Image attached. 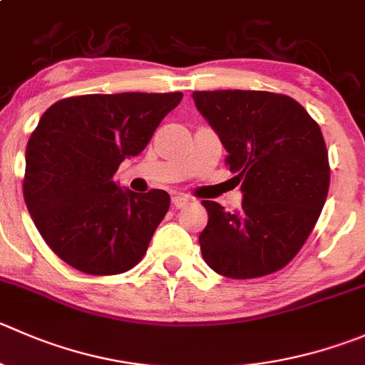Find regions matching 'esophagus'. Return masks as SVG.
I'll use <instances>...</instances> for the list:
<instances>
[{"label": "esophagus", "mask_w": 365, "mask_h": 365, "mask_svg": "<svg viewBox=\"0 0 365 365\" xmlns=\"http://www.w3.org/2000/svg\"><path fill=\"white\" fill-rule=\"evenodd\" d=\"M190 201L192 200H190L189 196H185V194H175V196H173V205H175L176 208L185 207V205H189Z\"/></svg>", "instance_id": "obj_1"}]
</instances>
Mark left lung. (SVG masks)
Masks as SVG:
<instances>
[{
  "instance_id": "1",
  "label": "left lung",
  "mask_w": 365,
  "mask_h": 365,
  "mask_svg": "<svg viewBox=\"0 0 365 365\" xmlns=\"http://www.w3.org/2000/svg\"><path fill=\"white\" fill-rule=\"evenodd\" d=\"M196 108L228 151L242 190L239 210L203 201L208 267L237 280L285 267L319 219L330 187L319 125L292 98L265 91H197Z\"/></svg>"
}]
</instances>
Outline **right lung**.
Returning <instances> with one entry per match:
<instances>
[{"instance_id":"1","label":"right lung","mask_w":365,"mask_h":365,"mask_svg":"<svg viewBox=\"0 0 365 365\" xmlns=\"http://www.w3.org/2000/svg\"><path fill=\"white\" fill-rule=\"evenodd\" d=\"M182 98L85 94L42 114L26 146L23 194L42 239L71 267L101 277L143 260L171 197L160 189H121L114 175L148 146Z\"/></svg>"}]
</instances>
